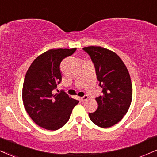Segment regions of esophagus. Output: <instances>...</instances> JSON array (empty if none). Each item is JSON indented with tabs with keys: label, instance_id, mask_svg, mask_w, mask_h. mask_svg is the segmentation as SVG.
Returning a JSON list of instances; mask_svg holds the SVG:
<instances>
[{
	"label": "esophagus",
	"instance_id": "34e87169",
	"mask_svg": "<svg viewBox=\"0 0 157 157\" xmlns=\"http://www.w3.org/2000/svg\"><path fill=\"white\" fill-rule=\"evenodd\" d=\"M88 99V97L87 95H86V96H84V97H81L80 98V100L82 101H86L87 99Z\"/></svg>",
	"mask_w": 157,
	"mask_h": 157
}]
</instances>
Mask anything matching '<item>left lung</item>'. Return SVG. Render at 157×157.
Listing matches in <instances>:
<instances>
[{"label":"left lung","instance_id":"left-lung-1","mask_svg":"<svg viewBox=\"0 0 157 157\" xmlns=\"http://www.w3.org/2000/svg\"><path fill=\"white\" fill-rule=\"evenodd\" d=\"M94 64L102 94L96 98L98 107L88 113L94 124L101 128L114 126L124 118L132 99V86L128 69L119 56L101 47H85Z\"/></svg>","mask_w":157,"mask_h":157}]
</instances>
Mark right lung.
Here are the masks:
<instances>
[{
	"mask_svg": "<svg viewBox=\"0 0 157 157\" xmlns=\"http://www.w3.org/2000/svg\"><path fill=\"white\" fill-rule=\"evenodd\" d=\"M76 48L51 49L41 54L28 68L22 87L25 110L38 126L57 130L67 124L79 101L65 92L53 94L61 81L60 63Z\"/></svg>",
	"mask_w": 157,
	"mask_h": 157,
	"instance_id": "1",
	"label": "right lung"
}]
</instances>
